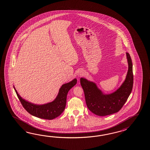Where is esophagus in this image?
I'll return each instance as SVG.
<instances>
[{
	"instance_id": "obj_1",
	"label": "esophagus",
	"mask_w": 150,
	"mask_h": 150,
	"mask_svg": "<svg viewBox=\"0 0 150 150\" xmlns=\"http://www.w3.org/2000/svg\"><path fill=\"white\" fill-rule=\"evenodd\" d=\"M84 71H82V70H80V71H79V72L78 73V77H81L84 75Z\"/></svg>"
}]
</instances>
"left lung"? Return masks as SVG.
<instances>
[{
	"label": "left lung",
	"mask_w": 150,
	"mask_h": 150,
	"mask_svg": "<svg viewBox=\"0 0 150 150\" xmlns=\"http://www.w3.org/2000/svg\"><path fill=\"white\" fill-rule=\"evenodd\" d=\"M128 71L121 86L115 92L105 94L96 84L86 78H80V84L84 90L87 108L99 116L115 113L122 108L132 90L133 84L132 62L129 53H126Z\"/></svg>",
	"instance_id": "1"
}]
</instances>
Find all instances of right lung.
I'll use <instances>...</instances> for the list:
<instances>
[{
    "mask_svg": "<svg viewBox=\"0 0 150 150\" xmlns=\"http://www.w3.org/2000/svg\"><path fill=\"white\" fill-rule=\"evenodd\" d=\"M77 79L74 78L70 82L63 84L53 101L42 105L35 104L26 100L18 94L14 86L13 87L23 106L30 114L39 118L52 120L60 115L64 111L67 93L77 84Z\"/></svg>",
    "mask_w": 150,
    "mask_h": 150,
    "instance_id": "obj_1",
    "label": "right lung"
}]
</instances>
